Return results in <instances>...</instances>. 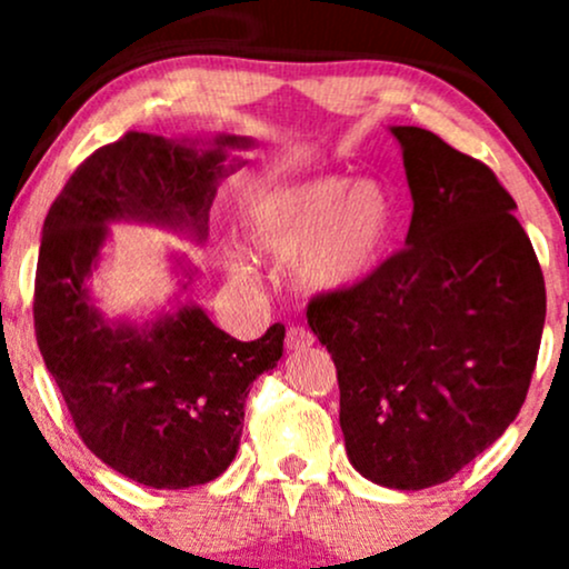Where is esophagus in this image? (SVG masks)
Segmentation results:
<instances>
[{"label": "esophagus", "instance_id": "obj_1", "mask_svg": "<svg viewBox=\"0 0 569 569\" xmlns=\"http://www.w3.org/2000/svg\"><path fill=\"white\" fill-rule=\"evenodd\" d=\"M312 342H316V337H312V331L305 329V326H289V331H286V348L289 350L310 348Z\"/></svg>", "mask_w": 569, "mask_h": 569}]
</instances>
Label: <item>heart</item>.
<instances>
[{"instance_id":"heart-1","label":"heart","mask_w":569,"mask_h":569,"mask_svg":"<svg viewBox=\"0 0 569 569\" xmlns=\"http://www.w3.org/2000/svg\"><path fill=\"white\" fill-rule=\"evenodd\" d=\"M393 200L377 181L342 176L302 181L253 202L251 240L272 257H293L312 289H345L382 257L393 234Z\"/></svg>"}]
</instances>
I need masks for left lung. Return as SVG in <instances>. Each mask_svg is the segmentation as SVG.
I'll list each match as a JSON object with an SVG mask.
<instances>
[{"instance_id": "obj_1", "label": "left lung", "mask_w": 569, "mask_h": 569, "mask_svg": "<svg viewBox=\"0 0 569 569\" xmlns=\"http://www.w3.org/2000/svg\"><path fill=\"white\" fill-rule=\"evenodd\" d=\"M415 200L407 248L307 302L337 367L358 473L443 485L513 422L546 321V283L516 202L481 160L430 130L390 128Z\"/></svg>"}]
</instances>
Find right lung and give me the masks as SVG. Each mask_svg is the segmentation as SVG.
<instances>
[{
    "label": "right lung",
    "mask_w": 569,
    "mask_h": 569,
    "mask_svg": "<svg viewBox=\"0 0 569 569\" xmlns=\"http://www.w3.org/2000/svg\"><path fill=\"white\" fill-rule=\"evenodd\" d=\"M219 136L194 149L128 130L71 173L42 227L34 278V331L44 367L84 447L117 473L154 489L213 481L238 455L253 380L283 356L286 326L240 342L200 307H181L152 326L107 323L84 278L120 219L189 227L206 238L224 168Z\"/></svg>",
    "instance_id": "1"
}]
</instances>
